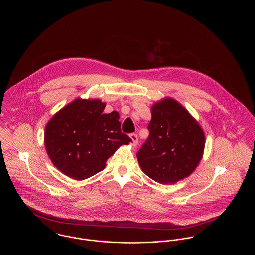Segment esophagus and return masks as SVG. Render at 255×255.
<instances>
[{"instance_id": "1", "label": "esophagus", "mask_w": 255, "mask_h": 255, "mask_svg": "<svg viewBox=\"0 0 255 255\" xmlns=\"http://www.w3.org/2000/svg\"><path fill=\"white\" fill-rule=\"evenodd\" d=\"M130 137H131V139L133 140V146L137 145V143H138L137 135H136L135 133H131V134H130Z\"/></svg>"}]
</instances>
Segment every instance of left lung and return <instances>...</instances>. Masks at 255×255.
<instances>
[{"instance_id": "1", "label": "left lung", "mask_w": 255, "mask_h": 255, "mask_svg": "<svg viewBox=\"0 0 255 255\" xmlns=\"http://www.w3.org/2000/svg\"><path fill=\"white\" fill-rule=\"evenodd\" d=\"M149 136L136 158L146 175L161 184L191 175L203 158L205 133L177 100L165 97L151 108Z\"/></svg>"}]
</instances>
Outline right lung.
Segmentation results:
<instances>
[{
	"mask_svg": "<svg viewBox=\"0 0 255 255\" xmlns=\"http://www.w3.org/2000/svg\"><path fill=\"white\" fill-rule=\"evenodd\" d=\"M99 99L76 98L58 111L45 128V147L57 169L82 181L105 168L120 146L132 139L121 131L120 114H104Z\"/></svg>",
	"mask_w": 255,
	"mask_h": 255,
	"instance_id": "1",
	"label": "right lung"
}]
</instances>
